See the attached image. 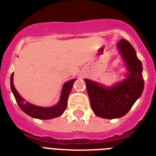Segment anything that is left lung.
Returning <instances> with one entry per match:
<instances>
[{"label": "left lung", "instance_id": "left-lung-1", "mask_svg": "<svg viewBox=\"0 0 156 156\" xmlns=\"http://www.w3.org/2000/svg\"><path fill=\"white\" fill-rule=\"evenodd\" d=\"M117 46L129 70L127 78L110 88L85 79L93 112L107 119L119 118L127 113L144 88L142 64L132 45L126 40L122 39Z\"/></svg>", "mask_w": 156, "mask_h": 156}]
</instances>
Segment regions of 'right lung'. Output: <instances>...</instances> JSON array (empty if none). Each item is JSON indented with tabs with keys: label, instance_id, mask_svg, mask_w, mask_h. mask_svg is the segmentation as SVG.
<instances>
[{
	"label": "right lung",
	"instance_id": "obj_1",
	"mask_svg": "<svg viewBox=\"0 0 156 156\" xmlns=\"http://www.w3.org/2000/svg\"><path fill=\"white\" fill-rule=\"evenodd\" d=\"M76 79H73L70 81L67 82L66 83L63 85V90H62V94H61V98L59 102L57 105H55L52 107H41L38 106H34L27 101H25L24 99L20 96L17 93L16 89L15 88L13 84V73L10 76V87L11 91L14 94V97L16 100L17 104L19 105L20 109L29 116H32L34 118L41 120H48L55 118L57 116H61L67 107V101L71 89H72L73 83Z\"/></svg>",
	"mask_w": 156,
	"mask_h": 156
}]
</instances>
